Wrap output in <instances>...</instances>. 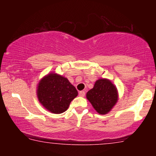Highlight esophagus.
I'll use <instances>...</instances> for the list:
<instances>
[{
  "label": "esophagus",
  "instance_id": "obj_1",
  "mask_svg": "<svg viewBox=\"0 0 156 156\" xmlns=\"http://www.w3.org/2000/svg\"><path fill=\"white\" fill-rule=\"evenodd\" d=\"M79 96L80 97H83L84 95H85V92L84 91H80V92H79Z\"/></svg>",
  "mask_w": 156,
  "mask_h": 156
}]
</instances>
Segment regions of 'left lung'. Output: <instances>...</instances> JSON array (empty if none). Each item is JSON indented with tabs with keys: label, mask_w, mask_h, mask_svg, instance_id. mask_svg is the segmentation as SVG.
<instances>
[{
	"label": "left lung",
	"mask_w": 156,
	"mask_h": 156,
	"mask_svg": "<svg viewBox=\"0 0 156 156\" xmlns=\"http://www.w3.org/2000/svg\"><path fill=\"white\" fill-rule=\"evenodd\" d=\"M87 100L100 114H106L118 101L117 87L106 78L96 80L94 87L87 93Z\"/></svg>",
	"instance_id": "8db88e82"
}]
</instances>
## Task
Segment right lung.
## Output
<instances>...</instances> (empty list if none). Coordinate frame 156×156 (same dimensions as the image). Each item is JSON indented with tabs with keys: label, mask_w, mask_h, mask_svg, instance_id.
I'll list each match as a JSON object with an SVG mask.
<instances>
[{
	"label": "right lung",
	"mask_w": 156,
	"mask_h": 156,
	"mask_svg": "<svg viewBox=\"0 0 156 156\" xmlns=\"http://www.w3.org/2000/svg\"><path fill=\"white\" fill-rule=\"evenodd\" d=\"M37 98L39 103L53 114L67 110L71 101L78 95L76 87L65 77L51 73L39 82Z\"/></svg>",
	"instance_id": "1"
}]
</instances>
